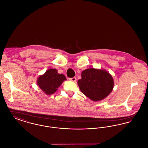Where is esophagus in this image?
Masks as SVG:
<instances>
[{
    "mask_svg": "<svg viewBox=\"0 0 148 148\" xmlns=\"http://www.w3.org/2000/svg\"><path fill=\"white\" fill-rule=\"evenodd\" d=\"M69 80H71V81H72V82H76V81H77V78L75 77H71V78H69Z\"/></svg>",
    "mask_w": 148,
    "mask_h": 148,
    "instance_id": "34e87169",
    "label": "esophagus"
}]
</instances>
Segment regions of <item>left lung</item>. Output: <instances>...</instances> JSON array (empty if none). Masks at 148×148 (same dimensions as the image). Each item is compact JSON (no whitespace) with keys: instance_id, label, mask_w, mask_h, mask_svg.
<instances>
[{"instance_id":"obj_1","label":"left lung","mask_w":148,"mask_h":148,"mask_svg":"<svg viewBox=\"0 0 148 148\" xmlns=\"http://www.w3.org/2000/svg\"><path fill=\"white\" fill-rule=\"evenodd\" d=\"M81 77L77 81L79 89L92 101L103 100L113 90L114 85L113 77L104 69H86L82 72Z\"/></svg>"}]
</instances>
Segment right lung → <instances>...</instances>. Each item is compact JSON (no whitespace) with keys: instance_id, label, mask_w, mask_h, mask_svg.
Segmentation results:
<instances>
[{"instance_id":"1","label":"right lung","mask_w":148,"mask_h":148,"mask_svg":"<svg viewBox=\"0 0 148 148\" xmlns=\"http://www.w3.org/2000/svg\"><path fill=\"white\" fill-rule=\"evenodd\" d=\"M66 79L62 74H59L56 69H49L37 79V85L44 93L51 95Z\"/></svg>"}]
</instances>
